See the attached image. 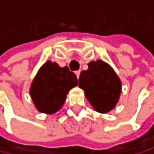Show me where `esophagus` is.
I'll return each instance as SVG.
<instances>
[{
    "mask_svg": "<svg viewBox=\"0 0 154 154\" xmlns=\"http://www.w3.org/2000/svg\"><path fill=\"white\" fill-rule=\"evenodd\" d=\"M75 75H76V78H78V79H79V75H80V71H76V72H75Z\"/></svg>",
    "mask_w": 154,
    "mask_h": 154,
    "instance_id": "1",
    "label": "esophagus"
}]
</instances>
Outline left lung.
Segmentation results:
<instances>
[{
  "mask_svg": "<svg viewBox=\"0 0 154 154\" xmlns=\"http://www.w3.org/2000/svg\"><path fill=\"white\" fill-rule=\"evenodd\" d=\"M79 86L91 106L99 112H108L118 102L121 82L111 67L102 60L88 64V70L80 72Z\"/></svg>",
  "mask_w": 154,
  "mask_h": 154,
  "instance_id": "obj_1",
  "label": "left lung"
}]
</instances>
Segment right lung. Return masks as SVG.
<instances>
[{"label": "right lung", "instance_id": "obj_1", "mask_svg": "<svg viewBox=\"0 0 154 154\" xmlns=\"http://www.w3.org/2000/svg\"><path fill=\"white\" fill-rule=\"evenodd\" d=\"M76 85V75L69 68H60L56 63L47 61L38 72L30 94L39 112L54 113L65 103L68 92Z\"/></svg>", "mask_w": 154, "mask_h": 154}]
</instances>
